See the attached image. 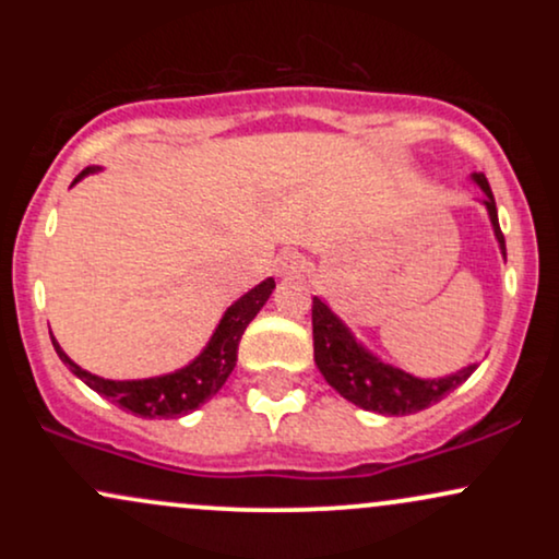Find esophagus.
Wrapping results in <instances>:
<instances>
[{
  "label": "esophagus",
  "mask_w": 559,
  "mask_h": 559,
  "mask_svg": "<svg viewBox=\"0 0 559 559\" xmlns=\"http://www.w3.org/2000/svg\"><path fill=\"white\" fill-rule=\"evenodd\" d=\"M275 273L281 278H294V275L301 273V254L294 252V249H284V252L275 258Z\"/></svg>",
  "instance_id": "1"
}]
</instances>
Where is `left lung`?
Wrapping results in <instances>:
<instances>
[{"label": "left lung", "mask_w": 559, "mask_h": 559, "mask_svg": "<svg viewBox=\"0 0 559 559\" xmlns=\"http://www.w3.org/2000/svg\"><path fill=\"white\" fill-rule=\"evenodd\" d=\"M471 181L484 191L478 199L489 215L493 239L499 243V252L507 258L504 236L499 228L497 202H493L491 186L484 173H473ZM312 344H316V365L346 402L378 415H413L420 409L441 402L449 391L463 386L478 365H467L457 373L441 378H418L404 373L396 365L383 362L381 357L365 346L349 325L344 323L323 297H312Z\"/></svg>", "instance_id": "8db88e82"}]
</instances>
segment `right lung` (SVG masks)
<instances>
[{
    "instance_id": "obj_1",
    "label": "right lung",
    "mask_w": 559,
    "mask_h": 559,
    "mask_svg": "<svg viewBox=\"0 0 559 559\" xmlns=\"http://www.w3.org/2000/svg\"><path fill=\"white\" fill-rule=\"evenodd\" d=\"M96 170H102L99 165L86 168L73 183H79L81 178H86L88 173ZM273 288L275 281L265 278L262 284L249 288L243 297L236 299L223 312L221 323L215 325L213 336L204 344V349L189 365L173 370V373L136 378V381H112V378L94 376L88 370H83L81 365H75L62 352V346L57 344L55 336L52 344L60 360L73 370V376H79L88 389H94L96 394L118 404L126 413L139 415V418H183V415L202 407L207 400H213L217 391L223 389V383L228 381L230 370L236 368V352H239L243 331H247V325L262 310V305L271 299Z\"/></svg>"
}]
</instances>
